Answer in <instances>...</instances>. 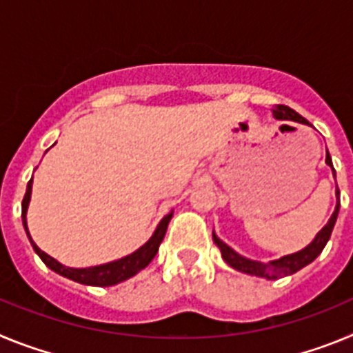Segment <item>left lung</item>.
I'll return each instance as SVG.
<instances>
[{
  "mask_svg": "<svg viewBox=\"0 0 353 353\" xmlns=\"http://www.w3.org/2000/svg\"><path fill=\"white\" fill-rule=\"evenodd\" d=\"M272 114L276 120H293V121H299V123H307L305 118H302L297 111H293V109L288 108V105H283V104L276 105V108L272 109ZM325 164L332 170V174H334V179H336V171L334 168H332V159H330L329 152L325 154ZM336 198H338V201H336V208L334 212H332V215H330V219L327 221L325 226L316 233V236L311 240L310 244L305 245L304 249H301V251L286 254V256L277 258V260H272V261L249 260V258L242 256V254H239L236 251H233L228 244H224L223 240L215 235L214 232H212V239H214L215 245L221 249L223 260L226 261L230 267L239 270V272L249 274V276L265 277V279H270V281L279 279V277L292 276V274H295L297 270L304 269L305 265H310L311 261L316 260L318 254L323 251L325 244L329 242L330 233H332V228H334L336 219H338V214H339V189H336Z\"/></svg>",
  "mask_w": 353,
  "mask_h": 353,
  "instance_id": "1",
  "label": "left lung"
}]
</instances>
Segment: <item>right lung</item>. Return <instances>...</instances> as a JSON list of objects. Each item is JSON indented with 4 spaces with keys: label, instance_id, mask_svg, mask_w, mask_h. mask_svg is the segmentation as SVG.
<instances>
[{
    "label": "right lung",
    "instance_id": "add662e5",
    "mask_svg": "<svg viewBox=\"0 0 353 353\" xmlns=\"http://www.w3.org/2000/svg\"><path fill=\"white\" fill-rule=\"evenodd\" d=\"M31 185H33V179L28 182L26 187V194H24L23 199V224L24 230H26V235L30 239L31 245L35 249V252L40 256V260L48 265L49 269L54 270L56 274L67 277V279H72V281L81 283V285H88V286H113L118 285V283L125 281L129 277L136 276L139 270H143L150 261L154 260L155 254L159 251V245H161L162 239L166 235L168 224H170L171 217H173V210L170 214H166L161 219V223L155 228L154 235L150 236L148 242L141 245L139 249H136L134 252L127 254V256L120 258V260L109 261V263L104 265H95V267H86V269H74V267H65L63 263H60L58 260H54L52 256H49L48 252H43L39 245L33 242L30 235V230H28L26 223V214H28V205H30L31 199Z\"/></svg>",
    "mask_w": 353,
    "mask_h": 353
}]
</instances>
